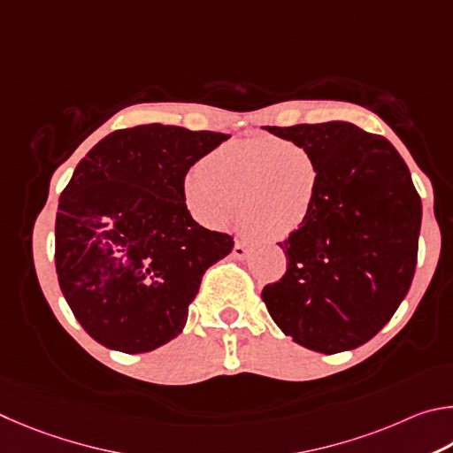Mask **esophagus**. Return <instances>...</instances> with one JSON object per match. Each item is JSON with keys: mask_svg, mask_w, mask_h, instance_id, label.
<instances>
[{"mask_svg": "<svg viewBox=\"0 0 453 453\" xmlns=\"http://www.w3.org/2000/svg\"><path fill=\"white\" fill-rule=\"evenodd\" d=\"M247 255H249L247 242L236 241V242H234V249H233V257H234V258H244Z\"/></svg>", "mask_w": 453, "mask_h": 453, "instance_id": "obj_1", "label": "esophagus"}]
</instances>
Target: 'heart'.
Listing matches in <instances>:
<instances>
[{"instance_id":"obj_1","label":"heart","mask_w":453,"mask_h":453,"mask_svg":"<svg viewBox=\"0 0 453 453\" xmlns=\"http://www.w3.org/2000/svg\"><path fill=\"white\" fill-rule=\"evenodd\" d=\"M319 190L314 157L274 137H249L214 149L182 182L187 209L204 226L220 231L241 212L242 225L268 241L300 231Z\"/></svg>"}]
</instances>
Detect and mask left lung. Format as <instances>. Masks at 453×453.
<instances>
[{
    "label": "left lung",
    "mask_w": 453,
    "mask_h": 453,
    "mask_svg": "<svg viewBox=\"0 0 453 453\" xmlns=\"http://www.w3.org/2000/svg\"><path fill=\"white\" fill-rule=\"evenodd\" d=\"M314 157L320 190L306 225L279 242L287 274L263 300L284 334L336 354L382 330L416 271L422 201L398 150L348 121L265 127Z\"/></svg>",
    "instance_id": "left-lung-1"
}]
</instances>
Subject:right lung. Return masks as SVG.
I'll use <instances>...</instances> for the list:
<instances>
[{
  "label": "right lung",
  "mask_w": 453,
  "mask_h": 453,
  "mask_svg": "<svg viewBox=\"0 0 453 453\" xmlns=\"http://www.w3.org/2000/svg\"><path fill=\"white\" fill-rule=\"evenodd\" d=\"M231 134L139 125L101 139L73 171L55 219V268L87 334L125 354L179 336L204 271L233 239L195 222L190 166Z\"/></svg>",
  "instance_id": "1"
}]
</instances>
